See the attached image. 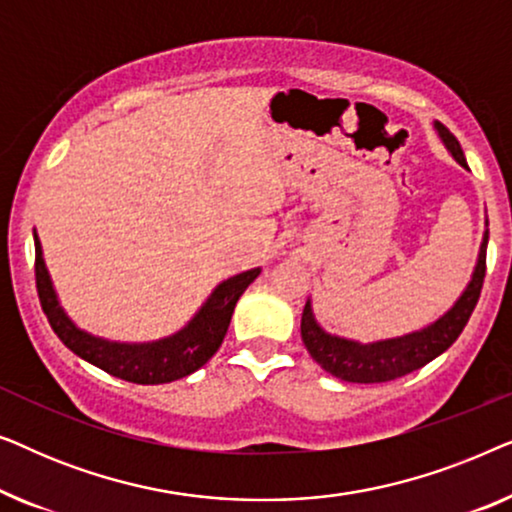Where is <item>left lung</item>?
Returning a JSON list of instances; mask_svg holds the SVG:
<instances>
[{
    "mask_svg": "<svg viewBox=\"0 0 512 512\" xmlns=\"http://www.w3.org/2000/svg\"><path fill=\"white\" fill-rule=\"evenodd\" d=\"M433 128H436L438 137L443 139L445 149L452 153V158L468 170L464 151H461L457 137L438 121L433 123ZM487 240L489 230H485V235H482L478 263H475L471 282L466 284V289L457 298V303H454L443 317L433 321V324L419 328V331H412L408 335L366 342V345L359 340H347L340 338V335H331L317 324L312 312V303L307 300L303 319H300V335H303L307 352H310L312 359L317 361L326 373L338 377V380L356 384L389 382L426 366V363L443 354L445 349L452 347V342L459 338L461 331H464L475 305H478L487 270Z\"/></svg>",
    "mask_w": 512,
    "mask_h": 512,
    "instance_id": "8db88e82",
    "label": "left lung"
}]
</instances>
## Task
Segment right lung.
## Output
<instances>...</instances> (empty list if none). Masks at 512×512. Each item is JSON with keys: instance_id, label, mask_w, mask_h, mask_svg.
<instances>
[{"instance_id": "add662e5", "label": "right lung", "mask_w": 512, "mask_h": 512, "mask_svg": "<svg viewBox=\"0 0 512 512\" xmlns=\"http://www.w3.org/2000/svg\"><path fill=\"white\" fill-rule=\"evenodd\" d=\"M34 251H37L34 275H37L41 310L48 317V324H51L55 335L83 361L102 368L104 373L135 384L174 382L205 366L216 354V349L221 347L223 338H226L237 300L247 291V286L261 275V268H251L235 277H228L226 282L216 286L212 296L195 312V317L174 335L153 342H114L81 331L67 317L58 300V293L53 289L51 275L46 270L44 251H41L37 233H34Z\"/></svg>"}]
</instances>
